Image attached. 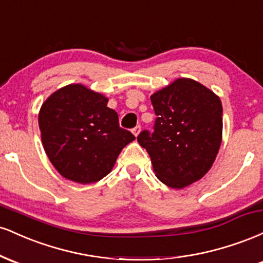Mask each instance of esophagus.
Instances as JSON below:
<instances>
[{
	"instance_id": "34e87169",
	"label": "esophagus",
	"mask_w": 263,
	"mask_h": 263,
	"mask_svg": "<svg viewBox=\"0 0 263 263\" xmlns=\"http://www.w3.org/2000/svg\"><path fill=\"white\" fill-rule=\"evenodd\" d=\"M140 132H141V126L138 125V126H136V127L132 129V134H134V136L135 137H137L138 135H140Z\"/></svg>"
}]
</instances>
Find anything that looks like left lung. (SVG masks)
<instances>
[{"label": "left lung", "mask_w": 263, "mask_h": 263, "mask_svg": "<svg viewBox=\"0 0 263 263\" xmlns=\"http://www.w3.org/2000/svg\"><path fill=\"white\" fill-rule=\"evenodd\" d=\"M155 131L137 141L151 157L156 177L173 189L201 179L215 161L222 138L220 98L198 81L179 78L151 95Z\"/></svg>", "instance_id": "left-lung-1"}]
</instances>
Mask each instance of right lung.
I'll list each match as a JSON object with an SVG mask.
<instances>
[{"mask_svg": "<svg viewBox=\"0 0 263 263\" xmlns=\"http://www.w3.org/2000/svg\"><path fill=\"white\" fill-rule=\"evenodd\" d=\"M108 99L83 85L54 91L38 115L42 143L48 158L65 179L96 183L112 171L123 147L135 136L119 125Z\"/></svg>", "mask_w": 263, "mask_h": 263, "instance_id": "add662e5", "label": "right lung"}]
</instances>
